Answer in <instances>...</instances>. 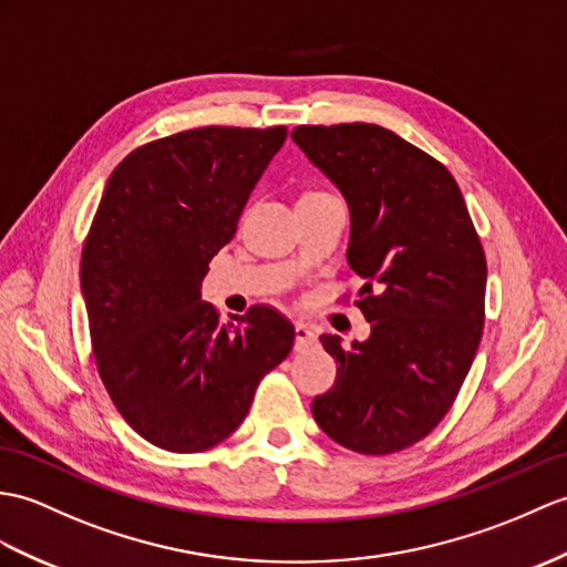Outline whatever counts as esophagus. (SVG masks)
Returning <instances> with one entry per match:
<instances>
[{
	"instance_id": "obj_1",
	"label": "esophagus",
	"mask_w": 567,
	"mask_h": 567,
	"mask_svg": "<svg viewBox=\"0 0 567 567\" xmlns=\"http://www.w3.org/2000/svg\"><path fill=\"white\" fill-rule=\"evenodd\" d=\"M316 343H319V336H316L311 326H305V323L295 326V350L297 352H305V350L313 348Z\"/></svg>"
}]
</instances>
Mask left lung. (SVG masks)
Here are the masks:
<instances>
[{"label":"left lung","instance_id":"8db88e82","mask_svg":"<svg viewBox=\"0 0 567 567\" xmlns=\"http://www.w3.org/2000/svg\"><path fill=\"white\" fill-rule=\"evenodd\" d=\"M292 140L346 197L348 262L372 326L350 348L321 336L338 377L313 420L352 452L405 450L446 415L476 358L488 275L478 234L450 171L391 130L301 125Z\"/></svg>","mask_w":567,"mask_h":567}]
</instances>
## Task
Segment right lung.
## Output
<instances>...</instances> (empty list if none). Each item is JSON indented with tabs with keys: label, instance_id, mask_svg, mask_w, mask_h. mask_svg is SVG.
Segmentation results:
<instances>
[{
	"label": "right lung",
	"instance_id": "add662e5",
	"mask_svg": "<svg viewBox=\"0 0 567 567\" xmlns=\"http://www.w3.org/2000/svg\"><path fill=\"white\" fill-rule=\"evenodd\" d=\"M285 137L282 125L188 130L127 154L105 183L82 254L91 346L125 423L162 450L227 440L295 346L275 309L219 323L203 301L209 260Z\"/></svg>",
	"mask_w": 567,
	"mask_h": 567
}]
</instances>
